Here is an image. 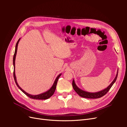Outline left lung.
Instances as JSON below:
<instances>
[{
	"label": "left lung",
	"mask_w": 127,
	"mask_h": 127,
	"mask_svg": "<svg viewBox=\"0 0 127 127\" xmlns=\"http://www.w3.org/2000/svg\"><path fill=\"white\" fill-rule=\"evenodd\" d=\"M118 70L117 71V73L116 77L114 78V80L112 81V82L111 83L110 85L107 86L105 89H104L101 91H99L98 92H95V93H90V92H86L85 91H83L82 90L79 88L76 85V84L75 82L74 79H73V81L72 83V85L73 87V88L74 90L75 91V92L77 93L80 96L84 97V98H100L102 97L103 96L105 95L107 92H109L111 87L112 86V85L114 84V83L116 82L117 77H118Z\"/></svg>",
	"instance_id": "left-lung-1"
}]
</instances>
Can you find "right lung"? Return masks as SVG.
Returning <instances> with one entry per match:
<instances>
[{
  "label": "right lung",
  "mask_w": 127,
  "mask_h": 127,
  "mask_svg": "<svg viewBox=\"0 0 127 127\" xmlns=\"http://www.w3.org/2000/svg\"><path fill=\"white\" fill-rule=\"evenodd\" d=\"M21 40V38H20V39L18 40V41L17 42L16 44V47H15V53L14 55V57H13V66H14V80L15 83H16V85L17 86V87H18V88H20V90L21 91H22L23 93L26 95L28 96V97L33 98V99H47L49 98L51 96L54 94L56 88V86L57 84V82L59 78L60 77V76L61 75V74H60L57 77V78H56L54 83H53V84L52 85V86H51V87L50 88V89L46 91L45 92H44V93H42L41 94H38V95H31L29 93H27L25 91H24L22 88L19 86V85L18 84L17 82V80H16V75H15V59H16V53H17V47H18V44L19 42H20Z\"/></svg>",
  "instance_id": "right-lung-1"
}]
</instances>
